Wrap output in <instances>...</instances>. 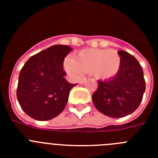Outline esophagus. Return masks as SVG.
Instances as JSON below:
<instances>
[{
	"label": "esophagus",
	"mask_w": 158,
	"mask_h": 158,
	"mask_svg": "<svg viewBox=\"0 0 158 158\" xmlns=\"http://www.w3.org/2000/svg\"><path fill=\"white\" fill-rule=\"evenodd\" d=\"M86 81H87V79H86V78H81V79L79 81V83H80L81 85H83V84L85 83Z\"/></svg>",
	"instance_id": "1"
}]
</instances>
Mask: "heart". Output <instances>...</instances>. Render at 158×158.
Masks as SVG:
<instances>
[{"mask_svg":"<svg viewBox=\"0 0 158 158\" xmlns=\"http://www.w3.org/2000/svg\"><path fill=\"white\" fill-rule=\"evenodd\" d=\"M64 66L72 76L83 73H91L99 80H107L118 73L121 66V58L115 50L84 49L75 54L74 58H67Z\"/></svg>","mask_w":158,"mask_h":158,"instance_id":"heart-1","label":"heart"}]
</instances>
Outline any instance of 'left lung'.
<instances>
[{
    "instance_id": "left-lung-1",
    "label": "left lung",
    "mask_w": 158,
    "mask_h": 158,
    "mask_svg": "<svg viewBox=\"0 0 158 158\" xmlns=\"http://www.w3.org/2000/svg\"><path fill=\"white\" fill-rule=\"evenodd\" d=\"M121 58L119 71L114 77L98 81L93 102L99 111L111 118H121L139 107L146 90L143 70L131 54L118 51Z\"/></svg>"
}]
</instances>
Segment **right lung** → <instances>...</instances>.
I'll list each match as a JSON object with an SVG mask.
<instances>
[{
    "label": "right lung",
    "mask_w": 158,
    "mask_h": 158,
    "mask_svg": "<svg viewBox=\"0 0 158 158\" xmlns=\"http://www.w3.org/2000/svg\"><path fill=\"white\" fill-rule=\"evenodd\" d=\"M72 51L69 46H52L31 57L20 70L16 96L32 118L50 120L65 108L69 91L77 85L64 77V59Z\"/></svg>",
    "instance_id": "1"
}]
</instances>
